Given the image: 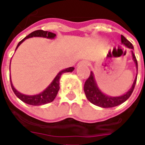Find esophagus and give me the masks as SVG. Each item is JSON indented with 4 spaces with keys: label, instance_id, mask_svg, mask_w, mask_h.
Here are the masks:
<instances>
[{
    "label": "esophagus",
    "instance_id": "obj_1",
    "mask_svg": "<svg viewBox=\"0 0 145 145\" xmlns=\"http://www.w3.org/2000/svg\"><path fill=\"white\" fill-rule=\"evenodd\" d=\"M78 65L80 66V65H85V66H88L89 65V62L87 61V60H82V61H80L78 63Z\"/></svg>",
    "mask_w": 145,
    "mask_h": 145
}]
</instances>
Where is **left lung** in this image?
Returning <instances> with one entry per match:
<instances>
[{"mask_svg":"<svg viewBox=\"0 0 145 145\" xmlns=\"http://www.w3.org/2000/svg\"><path fill=\"white\" fill-rule=\"evenodd\" d=\"M121 42L124 46H126L127 47L131 50L133 60L135 63V65H136L137 71V61L134 52H133V50H134L133 45H132L131 42L128 41L127 39L125 38L123 36H122V35ZM136 82H137V76H136V78L134 79V83H133V85L131 86V88H130V90L127 92H126L125 94L120 95V96L112 97V96H109V95L104 94L103 92L99 88L97 83H96L95 79L94 74H93L92 71H91L90 75L88 77V78L86 80L85 85H84V91H85V95H86V97L88 99V100L92 104H94V105L97 106L103 107V108H112V107L119 106V105H120L123 103H124L125 101L127 100L131 95V94H132L133 91H134Z\"/></svg>","mask_w":145,"mask_h":145,"instance_id":"8db88e82","label":"left lung"}]
</instances>
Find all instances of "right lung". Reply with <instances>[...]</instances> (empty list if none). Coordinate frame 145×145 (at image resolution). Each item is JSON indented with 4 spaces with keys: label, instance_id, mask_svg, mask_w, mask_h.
<instances>
[{
    "label": "right lung",
    "instance_id": "add662e5",
    "mask_svg": "<svg viewBox=\"0 0 145 145\" xmlns=\"http://www.w3.org/2000/svg\"><path fill=\"white\" fill-rule=\"evenodd\" d=\"M31 37H43V38H47V39H53L56 37V34H54L50 32H47V31H43V30H36L34 31L33 33H31L25 38L18 42L17 48L20 46L22 42H23L26 39L31 38ZM74 70V67H68L66 69H63L62 71H60V72L57 74V75L54 78L53 80V82H51L50 85L48 86L47 88L44 89L43 91L40 92L39 94L37 95H25L21 93L18 91H17L15 88H14V85L12 84L11 82V78L10 77V82H11V88L14 91V93L15 95L17 96L20 100H22L24 103L29 104V105H32V106H41V105H44V104L49 103H51L54 100V99L56 98L57 95V92L60 89V79L61 75L63 74V73L66 72H72Z\"/></svg>",
    "mask_w": 145,
    "mask_h": 145
}]
</instances>
